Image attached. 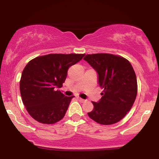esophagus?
Returning a JSON list of instances; mask_svg holds the SVG:
<instances>
[{"label":"esophagus","mask_w":159,"mask_h":159,"mask_svg":"<svg viewBox=\"0 0 159 159\" xmlns=\"http://www.w3.org/2000/svg\"><path fill=\"white\" fill-rule=\"evenodd\" d=\"M78 99L79 100V101L81 102H84L86 101L85 99H83V98H80V97H78Z\"/></svg>","instance_id":"1"}]
</instances>
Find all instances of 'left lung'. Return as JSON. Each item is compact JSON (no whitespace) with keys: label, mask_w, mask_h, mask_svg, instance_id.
Wrapping results in <instances>:
<instances>
[{"label":"left lung","mask_w":159,"mask_h":159,"mask_svg":"<svg viewBox=\"0 0 159 159\" xmlns=\"http://www.w3.org/2000/svg\"><path fill=\"white\" fill-rule=\"evenodd\" d=\"M98 74V84L104 89L102 98L92 102L87 113L96 123L111 125L119 122L132 108L138 93L135 72L125 58L111 54H87L84 58Z\"/></svg>","instance_id":"left-lung-1"}]
</instances>
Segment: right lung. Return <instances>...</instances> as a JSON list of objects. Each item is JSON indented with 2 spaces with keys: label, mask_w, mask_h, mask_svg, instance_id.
<instances>
[{
  "label": "right lung",
  "mask_w": 159,
  "mask_h": 159,
  "mask_svg": "<svg viewBox=\"0 0 159 159\" xmlns=\"http://www.w3.org/2000/svg\"><path fill=\"white\" fill-rule=\"evenodd\" d=\"M84 54H50L37 57L26 65L20 81V93L29 114L41 123L53 124L65 116L71 100L61 88L68 69Z\"/></svg>",
  "instance_id": "right-lung-1"
}]
</instances>
